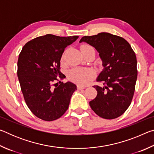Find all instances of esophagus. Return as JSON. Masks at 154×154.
Wrapping results in <instances>:
<instances>
[{
  "mask_svg": "<svg viewBox=\"0 0 154 154\" xmlns=\"http://www.w3.org/2000/svg\"><path fill=\"white\" fill-rule=\"evenodd\" d=\"M85 87H83V86H81V85H77V90H83V89H85Z\"/></svg>",
  "mask_w": 154,
  "mask_h": 154,
  "instance_id": "34e87169",
  "label": "esophagus"
}]
</instances>
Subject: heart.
Wrapping results in <instances>:
<instances>
[{"label": "heart", "instance_id": "b5f03b06", "mask_svg": "<svg viewBox=\"0 0 154 154\" xmlns=\"http://www.w3.org/2000/svg\"><path fill=\"white\" fill-rule=\"evenodd\" d=\"M88 48H91V46L83 45L81 46V50ZM63 59L64 56L62 57V60H63ZM94 76L95 72L93 70L90 69H81V68H75L72 69L68 74V77L72 82L82 85L88 84Z\"/></svg>", "mask_w": 154, "mask_h": 154}]
</instances>
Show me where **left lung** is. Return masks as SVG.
<instances>
[{"label":"left lung","instance_id":"obj_1","mask_svg":"<svg viewBox=\"0 0 154 154\" xmlns=\"http://www.w3.org/2000/svg\"><path fill=\"white\" fill-rule=\"evenodd\" d=\"M85 42L94 48L103 62V69L96 79L103 86H93L97 96L90 102V107L104 119L122 116L133 97L137 79V57L128 41L108 32L85 36Z\"/></svg>","mask_w":154,"mask_h":154}]
</instances>
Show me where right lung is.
<instances>
[{"mask_svg": "<svg viewBox=\"0 0 154 154\" xmlns=\"http://www.w3.org/2000/svg\"><path fill=\"white\" fill-rule=\"evenodd\" d=\"M79 36L46 35L23 47L17 61V77L24 100L34 115L45 121L58 119L69 108L77 85L71 82L53 84L60 71L64 49ZM54 85H56L55 87Z\"/></svg>", "mask_w": 154, "mask_h": 154, "instance_id": "obj_1", "label": "right lung"}]
</instances>
